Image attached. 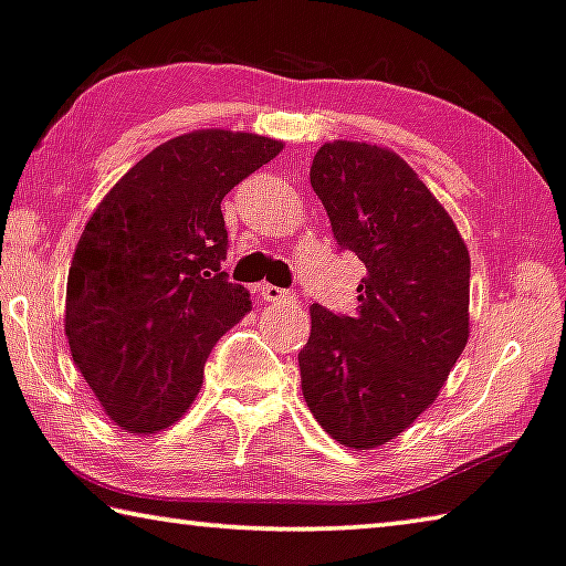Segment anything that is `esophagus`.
<instances>
[{
  "mask_svg": "<svg viewBox=\"0 0 566 566\" xmlns=\"http://www.w3.org/2000/svg\"><path fill=\"white\" fill-rule=\"evenodd\" d=\"M259 297L264 300V302H290V300H294V294L282 290V286L261 284V286H259Z\"/></svg>",
  "mask_w": 566,
  "mask_h": 566,
  "instance_id": "esophagus-1",
  "label": "esophagus"
}]
</instances>
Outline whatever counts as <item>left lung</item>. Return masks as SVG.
<instances>
[{"instance_id": "left-lung-1", "label": "left lung", "mask_w": 566, "mask_h": 566, "mask_svg": "<svg viewBox=\"0 0 566 566\" xmlns=\"http://www.w3.org/2000/svg\"><path fill=\"white\" fill-rule=\"evenodd\" d=\"M310 182L337 247L368 274L353 315L310 307L302 394L333 440L370 450L429 409L465 350L470 254L450 213L391 149L327 142Z\"/></svg>"}]
</instances>
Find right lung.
I'll return each mask as SVG.
<instances>
[{
    "mask_svg": "<svg viewBox=\"0 0 566 566\" xmlns=\"http://www.w3.org/2000/svg\"><path fill=\"white\" fill-rule=\"evenodd\" d=\"M247 132L175 137L126 172L83 229L65 335L108 419L155 434L190 409L218 337L251 310L223 272L221 200L282 151Z\"/></svg>",
    "mask_w": 566,
    "mask_h": 566,
    "instance_id": "1",
    "label": "right lung"
}]
</instances>
